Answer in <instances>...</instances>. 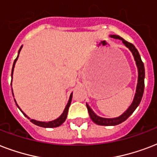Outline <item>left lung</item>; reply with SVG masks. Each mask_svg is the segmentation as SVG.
<instances>
[{
  "label": "left lung",
  "mask_w": 157,
  "mask_h": 157,
  "mask_svg": "<svg viewBox=\"0 0 157 157\" xmlns=\"http://www.w3.org/2000/svg\"><path fill=\"white\" fill-rule=\"evenodd\" d=\"M110 37L115 38V39H120L122 41V42L125 45V47L129 49L132 54L133 56L134 60L136 62V65L138 67V83H137V87H136V92L134 98H133V102L131 103L129 107L125 110L124 112L123 113L122 115L119 116V117L115 118H102L98 116L94 113V111L91 109L89 105L86 104L89 113L90 118L93 122L98 125H104V126H114V125H117L121 124L122 122L125 121L129 116H130L136 108L138 107V105L140 104L142 98H143V92H144V78H145V69H144V65H143V61L141 59V56L139 53H138V50L136 49V47L133 46L130 42L125 41L123 39L122 37L118 36V35H110Z\"/></svg>",
  "instance_id": "8db88e82"
}]
</instances>
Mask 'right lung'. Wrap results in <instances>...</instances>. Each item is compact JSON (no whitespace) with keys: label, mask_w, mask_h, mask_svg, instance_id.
<instances>
[{"label":"right lung","mask_w":157,"mask_h":157,"mask_svg":"<svg viewBox=\"0 0 157 157\" xmlns=\"http://www.w3.org/2000/svg\"><path fill=\"white\" fill-rule=\"evenodd\" d=\"M22 47H23V46H22V47H20V49L19 50V52H18V56H17V58L14 59V64H13V67H12V71H11V78H13V73H14V65H15V63H16L17 59H18V57H19V52H20V51H21ZM11 82H12V80H11ZM11 90H12V88H11ZM12 94H13V97H14L13 90H12ZM72 97H73V92L71 93V94H70V99H69V101H68L67 105H66V106H65V110H64L63 113H62L61 115H60V116L57 118V119H56V120H52V121H48V122H42V121H37V120H33V119H30V118H29V116L26 115V114H24V113L22 111V110L20 109V108H19V106L18 105V104L16 103V101H15V99H14V101H15V103H16V105L18 106V108H19V110H21V112L24 114V116H26V117L28 118L29 120H30V121H31L33 124H34L37 125V126H40V127H43V128H56V127H59V126H60V125H61L63 123L65 122V120H66V118H67V115H68V110H69V107H70V103H71V101H72Z\"/></svg>","instance_id":"right-lung-1"}]
</instances>
